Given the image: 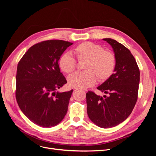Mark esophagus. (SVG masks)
I'll list each match as a JSON object with an SVG mask.
<instances>
[{
    "instance_id": "obj_1",
    "label": "esophagus",
    "mask_w": 156,
    "mask_h": 156,
    "mask_svg": "<svg viewBox=\"0 0 156 156\" xmlns=\"http://www.w3.org/2000/svg\"><path fill=\"white\" fill-rule=\"evenodd\" d=\"M84 91H87V90H84Z\"/></svg>"
}]
</instances>
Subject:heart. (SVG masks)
I'll return each mask as SVG.
<instances>
[{
	"mask_svg": "<svg viewBox=\"0 0 156 156\" xmlns=\"http://www.w3.org/2000/svg\"><path fill=\"white\" fill-rule=\"evenodd\" d=\"M73 52L79 61H85L83 66L85 71L76 72L68 77V81L71 87L78 88L92 87L96 83L97 77L99 81H106L116 69L115 54L105 51L100 45L85 41L75 47ZM58 65L62 72L69 74L75 69L76 61L69 53H65L59 58Z\"/></svg>",
	"mask_w": 156,
	"mask_h": 156,
	"instance_id": "b5f03b06",
	"label": "heart"
}]
</instances>
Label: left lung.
I'll list each match as a JSON object with an SVG mask.
<instances>
[{"mask_svg":"<svg viewBox=\"0 0 156 156\" xmlns=\"http://www.w3.org/2000/svg\"><path fill=\"white\" fill-rule=\"evenodd\" d=\"M109 44L116 59L115 73L98 87L107 94L103 97L92 92L86 94L89 119L102 128L115 127L124 122L137 100L140 71L130 51L117 41L103 39Z\"/></svg>","mask_w":156,"mask_h":156,"instance_id":"left-lung-1","label":"left lung"}]
</instances>
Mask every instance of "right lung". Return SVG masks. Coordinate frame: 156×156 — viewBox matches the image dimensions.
Wrapping results in <instances>:
<instances>
[{
	"mask_svg": "<svg viewBox=\"0 0 156 156\" xmlns=\"http://www.w3.org/2000/svg\"><path fill=\"white\" fill-rule=\"evenodd\" d=\"M73 43L60 40L32 45L17 65L16 97L18 105L33 123L44 127L59 124L68 111L73 90L56 92L67 83L58 60Z\"/></svg>",
	"mask_w": 156,
	"mask_h": 156,
	"instance_id": "obj_1",
	"label": "right lung"
}]
</instances>
